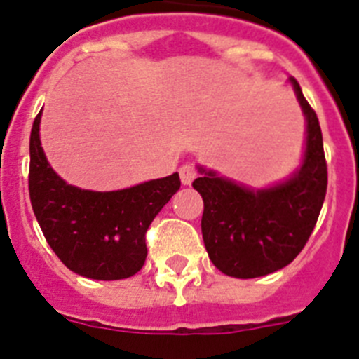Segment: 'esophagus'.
<instances>
[{"instance_id":"34e87169","label":"esophagus","mask_w":359,"mask_h":359,"mask_svg":"<svg viewBox=\"0 0 359 359\" xmlns=\"http://www.w3.org/2000/svg\"><path fill=\"white\" fill-rule=\"evenodd\" d=\"M180 176H182L183 185H190L198 177V169L194 163H183L180 167Z\"/></svg>"}]
</instances>
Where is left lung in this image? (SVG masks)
Instances as JSON below:
<instances>
[{"label": "left lung", "instance_id": "left-lung-1", "mask_svg": "<svg viewBox=\"0 0 359 359\" xmlns=\"http://www.w3.org/2000/svg\"><path fill=\"white\" fill-rule=\"evenodd\" d=\"M290 81L307 120L300 170L286 183L252 190L199 167L203 176L192 183L205 203V248L215 268L230 277H262L293 262L315 230L325 199L327 163L318 116L297 79Z\"/></svg>", "mask_w": 359, "mask_h": 359}]
</instances>
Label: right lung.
Here are the masks:
<instances>
[{"label":"right lung","instance_id":"right-lung-1","mask_svg":"<svg viewBox=\"0 0 359 359\" xmlns=\"http://www.w3.org/2000/svg\"><path fill=\"white\" fill-rule=\"evenodd\" d=\"M41 113L30 133L28 190L37 223L62 264L82 277L120 280L138 273L147 257L145 233L180 190V174L115 192L68 185L44 156Z\"/></svg>","mask_w":359,"mask_h":359}]
</instances>
